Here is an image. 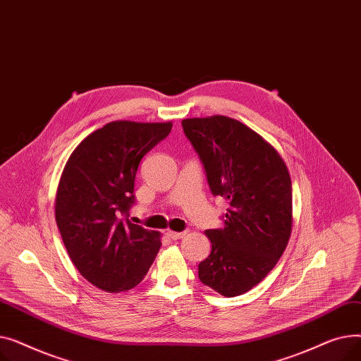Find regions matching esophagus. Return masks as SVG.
I'll list each match as a JSON object with an SVG mask.
<instances>
[{"mask_svg": "<svg viewBox=\"0 0 361 361\" xmlns=\"http://www.w3.org/2000/svg\"><path fill=\"white\" fill-rule=\"evenodd\" d=\"M166 235L171 238V240H180L185 235V233H177V231H166Z\"/></svg>", "mask_w": 361, "mask_h": 361, "instance_id": "obj_1", "label": "esophagus"}]
</instances>
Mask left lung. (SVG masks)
I'll return each instance as SVG.
<instances>
[{
  "label": "left lung",
  "mask_w": 361,
  "mask_h": 361,
  "mask_svg": "<svg viewBox=\"0 0 361 361\" xmlns=\"http://www.w3.org/2000/svg\"><path fill=\"white\" fill-rule=\"evenodd\" d=\"M215 196L228 200L224 228L207 230L212 252L199 279L225 297L241 295L267 276L293 228V188L278 150L245 124L225 117L185 118Z\"/></svg>",
  "instance_id": "1"
}]
</instances>
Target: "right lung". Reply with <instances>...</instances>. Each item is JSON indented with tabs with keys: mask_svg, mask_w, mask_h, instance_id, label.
I'll return each instance as SVG.
<instances>
[{
	"mask_svg": "<svg viewBox=\"0 0 361 361\" xmlns=\"http://www.w3.org/2000/svg\"><path fill=\"white\" fill-rule=\"evenodd\" d=\"M171 128V121L108 123L80 142L63 169L56 225L74 267L106 293L135 288L159 252L161 233L130 222L127 215L142 158Z\"/></svg>",
	"mask_w": 361,
	"mask_h": 361,
	"instance_id": "add662e5",
	"label": "right lung"
}]
</instances>
